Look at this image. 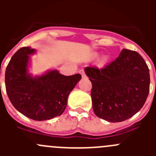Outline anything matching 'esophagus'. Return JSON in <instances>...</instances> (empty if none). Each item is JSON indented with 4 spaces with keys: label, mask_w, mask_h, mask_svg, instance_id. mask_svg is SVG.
<instances>
[{
    "label": "esophagus",
    "mask_w": 156,
    "mask_h": 156,
    "mask_svg": "<svg viewBox=\"0 0 156 156\" xmlns=\"http://www.w3.org/2000/svg\"><path fill=\"white\" fill-rule=\"evenodd\" d=\"M80 74L81 75V77H82V78H87V75H85V73H84V72L83 70H81L80 71Z\"/></svg>",
    "instance_id": "esophagus-1"
}]
</instances>
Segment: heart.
Masks as SVG:
<instances>
[{
  "mask_svg": "<svg viewBox=\"0 0 156 156\" xmlns=\"http://www.w3.org/2000/svg\"><path fill=\"white\" fill-rule=\"evenodd\" d=\"M99 56H100V53H97V52H95V53H93L92 57L94 58V59H96V58L99 57ZM108 56H103V57L101 58V59H100V65H101V66L106 65V64L108 62Z\"/></svg>",
  "mask_w": 156,
  "mask_h": 156,
  "instance_id": "heart-1",
  "label": "heart"
}]
</instances>
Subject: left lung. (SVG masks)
Listing matches in <instances>:
<instances>
[{
	"instance_id": "left-lung-1",
	"label": "left lung",
	"mask_w": 156,
	"mask_h": 156,
	"mask_svg": "<svg viewBox=\"0 0 156 156\" xmlns=\"http://www.w3.org/2000/svg\"><path fill=\"white\" fill-rule=\"evenodd\" d=\"M92 83L93 109L108 122L130 119L141 109L149 95L150 76L145 60L136 51L123 49L103 69L85 67Z\"/></svg>"
}]
</instances>
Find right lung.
<instances>
[{"instance_id": "add662e5", "label": "right lung", "mask_w": 156, "mask_h": 156, "mask_svg": "<svg viewBox=\"0 0 156 156\" xmlns=\"http://www.w3.org/2000/svg\"><path fill=\"white\" fill-rule=\"evenodd\" d=\"M35 49L24 47L12 56L5 72V84L11 103L20 113L35 121H46L65 111L69 94L81 79L80 74L66 76L57 69L39 75L29 72Z\"/></svg>"}]
</instances>
